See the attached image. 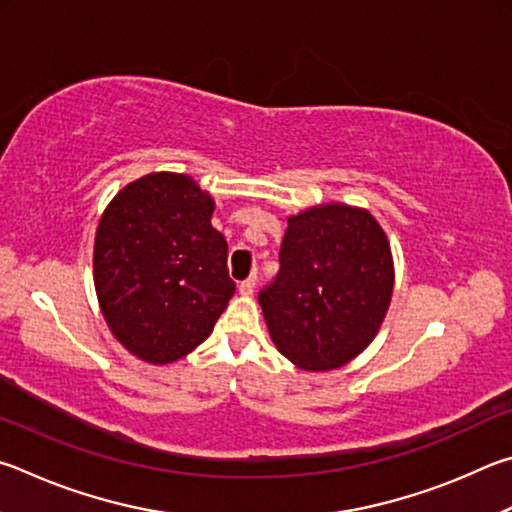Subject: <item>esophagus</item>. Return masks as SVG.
Listing matches in <instances>:
<instances>
[{
  "label": "esophagus",
  "mask_w": 512,
  "mask_h": 512,
  "mask_svg": "<svg viewBox=\"0 0 512 512\" xmlns=\"http://www.w3.org/2000/svg\"><path fill=\"white\" fill-rule=\"evenodd\" d=\"M238 290H240V294H251V292H254L256 290V276H249V279L242 281L238 285Z\"/></svg>",
  "instance_id": "esophagus-1"
}]
</instances>
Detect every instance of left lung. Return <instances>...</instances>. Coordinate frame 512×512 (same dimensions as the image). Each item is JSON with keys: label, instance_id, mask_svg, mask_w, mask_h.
Here are the masks:
<instances>
[{"label": "left lung", "instance_id": "left-lung-1", "mask_svg": "<svg viewBox=\"0 0 512 512\" xmlns=\"http://www.w3.org/2000/svg\"><path fill=\"white\" fill-rule=\"evenodd\" d=\"M281 270L258 294L279 351L301 369H339L378 333L393 292L387 236L373 215L326 204L292 215Z\"/></svg>", "mask_w": 512, "mask_h": 512}]
</instances>
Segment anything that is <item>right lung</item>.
Instances as JSON below:
<instances>
[{"label":"right lung","mask_w":512,"mask_h":512,"mask_svg":"<svg viewBox=\"0 0 512 512\" xmlns=\"http://www.w3.org/2000/svg\"><path fill=\"white\" fill-rule=\"evenodd\" d=\"M213 200L191 177L146 175L107 206L94 283L114 337L141 360L175 362L211 335L236 292Z\"/></svg>","instance_id":"obj_1"}]
</instances>
